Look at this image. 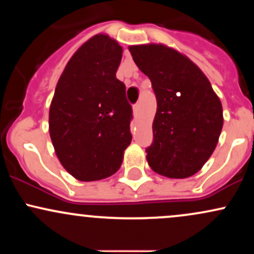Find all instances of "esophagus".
Masks as SVG:
<instances>
[{
  "instance_id": "1",
  "label": "esophagus",
  "mask_w": 254,
  "mask_h": 254,
  "mask_svg": "<svg viewBox=\"0 0 254 254\" xmlns=\"http://www.w3.org/2000/svg\"><path fill=\"white\" fill-rule=\"evenodd\" d=\"M132 110H133V115H135V116L138 115V113H139V104H135V105H133Z\"/></svg>"
}]
</instances>
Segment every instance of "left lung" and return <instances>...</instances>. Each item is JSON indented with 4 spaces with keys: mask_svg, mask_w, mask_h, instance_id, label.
<instances>
[{
    "mask_svg": "<svg viewBox=\"0 0 254 254\" xmlns=\"http://www.w3.org/2000/svg\"><path fill=\"white\" fill-rule=\"evenodd\" d=\"M129 50L157 103L148 164L168 178L193 176L216 148L223 127L220 99L196 64L173 49L149 44Z\"/></svg>",
    "mask_w": 254,
    "mask_h": 254,
    "instance_id": "1",
    "label": "left lung"
}]
</instances>
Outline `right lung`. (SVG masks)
Wrapping results in <instances>:
<instances>
[{"mask_svg": "<svg viewBox=\"0 0 254 254\" xmlns=\"http://www.w3.org/2000/svg\"><path fill=\"white\" fill-rule=\"evenodd\" d=\"M122 52L109 36L90 38L70 58L55 90L52 144L63 167L82 182L115 174L132 138V107L116 77Z\"/></svg>", "mask_w": 254, "mask_h": 254, "instance_id": "1", "label": "right lung"}]
</instances>
